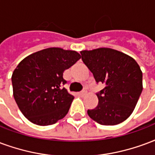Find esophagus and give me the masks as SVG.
I'll use <instances>...</instances> for the list:
<instances>
[{"label": "esophagus", "instance_id": "1", "mask_svg": "<svg viewBox=\"0 0 155 155\" xmlns=\"http://www.w3.org/2000/svg\"><path fill=\"white\" fill-rule=\"evenodd\" d=\"M86 94H87V91H86V90H84H84H82V91L80 93V95H81V96H84V95Z\"/></svg>", "mask_w": 155, "mask_h": 155}]
</instances>
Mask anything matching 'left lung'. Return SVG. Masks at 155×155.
Wrapping results in <instances>:
<instances>
[{"instance_id": "left-lung-1", "label": "left lung", "mask_w": 155, "mask_h": 155, "mask_svg": "<svg viewBox=\"0 0 155 155\" xmlns=\"http://www.w3.org/2000/svg\"><path fill=\"white\" fill-rule=\"evenodd\" d=\"M81 59L96 83L105 84L96 94L98 106L87 111L94 121L104 126L121 123L132 113L141 94L142 71L132 57L112 48L81 51Z\"/></svg>"}]
</instances>
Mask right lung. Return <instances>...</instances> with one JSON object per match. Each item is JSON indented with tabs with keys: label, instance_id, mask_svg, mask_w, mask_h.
Listing matches in <instances>:
<instances>
[{
	"label": "right lung",
	"instance_id": "1",
	"mask_svg": "<svg viewBox=\"0 0 155 155\" xmlns=\"http://www.w3.org/2000/svg\"><path fill=\"white\" fill-rule=\"evenodd\" d=\"M81 58L77 51L49 48L19 62L11 77L13 94L28 121L48 126L67 114L74 96L64 88L63 72Z\"/></svg>",
	"mask_w": 155,
	"mask_h": 155
}]
</instances>
